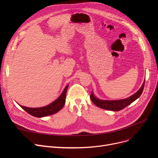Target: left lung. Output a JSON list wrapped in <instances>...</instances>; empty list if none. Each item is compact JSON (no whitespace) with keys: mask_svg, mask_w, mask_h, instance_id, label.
<instances>
[{"mask_svg":"<svg viewBox=\"0 0 158 158\" xmlns=\"http://www.w3.org/2000/svg\"><path fill=\"white\" fill-rule=\"evenodd\" d=\"M144 85H145V81L143 82L142 86H141V88L139 89V90L137 92H136L135 94L125 99H121V100H113V101L101 100V99H99L95 96L93 91L90 94V98L94 104H95L97 106L99 107H101L102 109L114 111H118L122 110L123 108H125L126 107L131 104L132 102H133L138 98H139L141 94H142L143 92Z\"/></svg>","mask_w":158,"mask_h":158,"instance_id":"8db88e82","label":"left lung"}]
</instances>
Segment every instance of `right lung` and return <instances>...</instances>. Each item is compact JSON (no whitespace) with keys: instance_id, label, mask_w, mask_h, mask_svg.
I'll return each instance as SVG.
<instances>
[{"instance_id":"1","label":"right lung","mask_w":158,"mask_h":158,"mask_svg":"<svg viewBox=\"0 0 158 158\" xmlns=\"http://www.w3.org/2000/svg\"><path fill=\"white\" fill-rule=\"evenodd\" d=\"M68 87L69 85L66 86L64 90L63 91V92L59 97L56 99V100L53 101L52 103L44 107H35L34 108V107H28L26 106H23L20 104L19 106L23 110H24L31 115L38 118L44 117L48 115L55 114L57 112L60 111L64 106L66 100V91H67Z\"/></svg>"}]
</instances>
